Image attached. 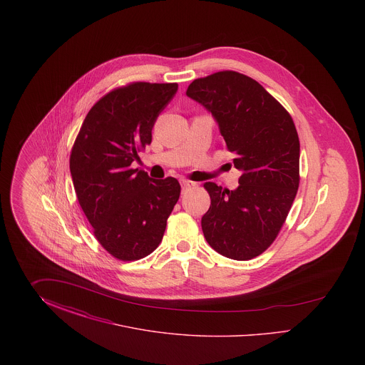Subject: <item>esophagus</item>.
<instances>
[{
  "label": "esophagus",
  "instance_id": "esophagus-1",
  "mask_svg": "<svg viewBox=\"0 0 365 365\" xmlns=\"http://www.w3.org/2000/svg\"><path fill=\"white\" fill-rule=\"evenodd\" d=\"M195 185H197L195 182H191V180H187V179H180V186H182V190L183 191L194 187Z\"/></svg>",
  "mask_w": 365,
  "mask_h": 365
}]
</instances>
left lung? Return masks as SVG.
<instances>
[{
    "label": "left lung",
    "mask_w": 365,
    "mask_h": 365,
    "mask_svg": "<svg viewBox=\"0 0 365 365\" xmlns=\"http://www.w3.org/2000/svg\"><path fill=\"white\" fill-rule=\"evenodd\" d=\"M186 96L212 113L240 186L204 187L210 207L201 219L207 242L232 260L257 257L275 241L299 183V140L287 110L255 79L222 71L195 79Z\"/></svg>",
    "instance_id": "obj_1"
}]
</instances>
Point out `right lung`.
<instances>
[{
	"instance_id": "add662e5",
	"label": "right lung",
	"mask_w": 365,
	"mask_h": 365,
	"mask_svg": "<svg viewBox=\"0 0 365 365\" xmlns=\"http://www.w3.org/2000/svg\"><path fill=\"white\" fill-rule=\"evenodd\" d=\"M176 91V83L137 82L108 93L88 110L73 143L78 201L98 242L119 260H139L156 249L179 200L175 178L152 179L131 168Z\"/></svg>"
}]
</instances>
